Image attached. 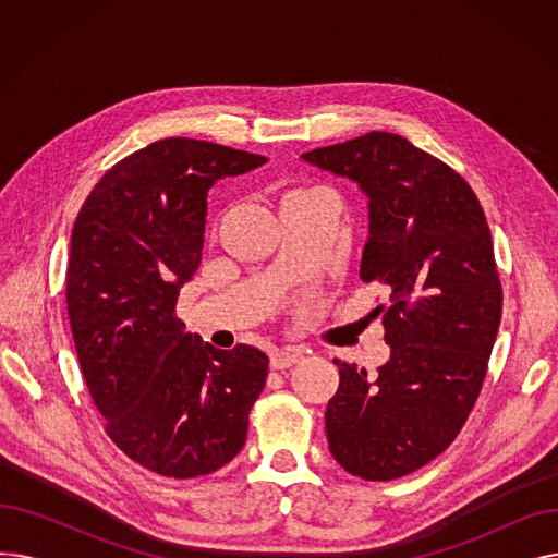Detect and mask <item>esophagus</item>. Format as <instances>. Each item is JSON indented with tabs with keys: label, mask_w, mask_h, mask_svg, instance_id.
Here are the masks:
<instances>
[{
	"label": "esophagus",
	"mask_w": 558,
	"mask_h": 558,
	"mask_svg": "<svg viewBox=\"0 0 558 558\" xmlns=\"http://www.w3.org/2000/svg\"><path fill=\"white\" fill-rule=\"evenodd\" d=\"M303 360V350L299 348H276L271 353V368L284 371L289 366H294Z\"/></svg>",
	"instance_id": "34e87169"
}]
</instances>
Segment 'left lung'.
I'll list each match as a JSON object with an SVG mask.
<instances>
[{
    "label": "left lung",
    "instance_id": "8db88e82",
    "mask_svg": "<svg viewBox=\"0 0 558 558\" xmlns=\"http://www.w3.org/2000/svg\"><path fill=\"white\" fill-rule=\"evenodd\" d=\"M301 158L366 194L360 278L389 291L375 314L391 357L373 379L335 360L328 446L350 475L398 480L454 441L482 391L502 316L490 230L471 185L402 135L371 131Z\"/></svg>",
    "mask_w": 558,
    "mask_h": 558
}]
</instances>
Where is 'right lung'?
<instances>
[{
	"mask_svg": "<svg viewBox=\"0 0 558 558\" xmlns=\"http://www.w3.org/2000/svg\"><path fill=\"white\" fill-rule=\"evenodd\" d=\"M267 162L230 146L165 137L110 167L74 221L68 314L106 434L162 477L210 475L246 444L269 357L185 332L181 287L201 264L208 190Z\"/></svg>",
	"mask_w": 558,
	"mask_h": 558,
	"instance_id": "1",
	"label": "right lung"
}]
</instances>
